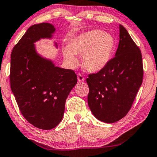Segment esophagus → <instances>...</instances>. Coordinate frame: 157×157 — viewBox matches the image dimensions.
<instances>
[{
  "label": "esophagus",
  "mask_w": 157,
  "mask_h": 157,
  "mask_svg": "<svg viewBox=\"0 0 157 157\" xmlns=\"http://www.w3.org/2000/svg\"><path fill=\"white\" fill-rule=\"evenodd\" d=\"M77 78H78V81L79 82H82V81H84V78L81 74H78L77 75Z\"/></svg>",
  "instance_id": "esophagus-1"
}]
</instances>
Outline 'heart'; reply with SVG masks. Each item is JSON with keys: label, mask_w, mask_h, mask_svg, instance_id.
Listing matches in <instances>:
<instances>
[{"label": "heart", "mask_w": 157, "mask_h": 157, "mask_svg": "<svg viewBox=\"0 0 157 157\" xmlns=\"http://www.w3.org/2000/svg\"><path fill=\"white\" fill-rule=\"evenodd\" d=\"M115 47L116 40L111 34L101 30H91L73 38L69 47L63 48V53L73 67L79 63L75 53L83 55L85 68L91 72H98L111 61Z\"/></svg>", "instance_id": "heart-1"}]
</instances>
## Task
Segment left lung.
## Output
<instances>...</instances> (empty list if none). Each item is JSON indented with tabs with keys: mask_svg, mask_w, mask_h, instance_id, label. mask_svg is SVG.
I'll return each mask as SVG.
<instances>
[{
	"mask_svg": "<svg viewBox=\"0 0 157 157\" xmlns=\"http://www.w3.org/2000/svg\"><path fill=\"white\" fill-rule=\"evenodd\" d=\"M141 51L128 31L119 25L115 57L104 69L86 78L88 104L96 119L114 123L127 114L143 81Z\"/></svg>",
	"mask_w": 157,
	"mask_h": 157,
	"instance_id": "8db88e82",
	"label": "left lung"
}]
</instances>
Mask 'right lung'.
Here are the masks:
<instances>
[{
    "mask_svg": "<svg viewBox=\"0 0 157 157\" xmlns=\"http://www.w3.org/2000/svg\"><path fill=\"white\" fill-rule=\"evenodd\" d=\"M55 31L51 23L33 25L10 56V88L18 108L30 124L44 130L52 129L61 121L66 98L77 83L74 71L56 66L36 51L34 44L51 39Z\"/></svg>",
    "mask_w": 157,
    "mask_h": 157,
    "instance_id": "obj_1",
    "label": "right lung"
}]
</instances>
